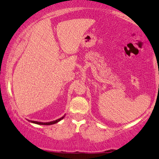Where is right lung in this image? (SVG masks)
<instances>
[{
  "mask_svg": "<svg viewBox=\"0 0 159 159\" xmlns=\"http://www.w3.org/2000/svg\"><path fill=\"white\" fill-rule=\"evenodd\" d=\"M65 115H64L62 117H61L60 119H56V120H54V121H49V122H40V121H31V120H28L30 121V122H32V123H34V124H36V125H54V124H56L58 121H60L61 119H63L64 118Z\"/></svg>",
  "mask_w": 159,
  "mask_h": 159,
  "instance_id": "1",
  "label": "right lung"
}]
</instances>
